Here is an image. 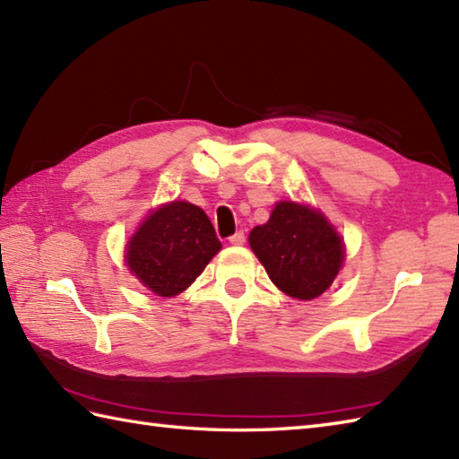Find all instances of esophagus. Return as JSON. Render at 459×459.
<instances>
[{
  "instance_id": "obj_1",
  "label": "esophagus",
  "mask_w": 459,
  "mask_h": 459,
  "mask_svg": "<svg viewBox=\"0 0 459 459\" xmlns=\"http://www.w3.org/2000/svg\"><path fill=\"white\" fill-rule=\"evenodd\" d=\"M230 243H231V246H243V243H246V233H243V231H236V233H233V236L230 238Z\"/></svg>"
}]
</instances>
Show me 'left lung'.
Wrapping results in <instances>:
<instances>
[{"label": "left lung", "instance_id": "1", "mask_svg": "<svg viewBox=\"0 0 459 459\" xmlns=\"http://www.w3.org/2000/svg\"><path fill=\"white\" fill-rule=\"evenodd\" d=\"M249 246L269 279L292 299L312 300L330 289L343 263V243L320 212L279 202Z\"/></svg>", "mask_w": 459, "mask_h": 459}]
</instances>
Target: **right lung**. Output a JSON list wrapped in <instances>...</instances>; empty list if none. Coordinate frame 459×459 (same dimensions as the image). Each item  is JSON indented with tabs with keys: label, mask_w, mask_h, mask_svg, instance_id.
<instances>
[{
	"label": "right lung",
	"mask_w": 459,
	"mask_h": 459,
	"mask_svg": "<svg viewBox=\"0 0 459 459\" xmlns=\"http://www.w3.org/2000/svg\"><path fill=\"white\" fill-rule=\"evenodd\" d=\"M221 249L202 208L170 202L152 212L131 238L126 261L131 273L159 297H175L196 281Z\"/></svg>",
	"instance_id": "1"
}]
</instances>
